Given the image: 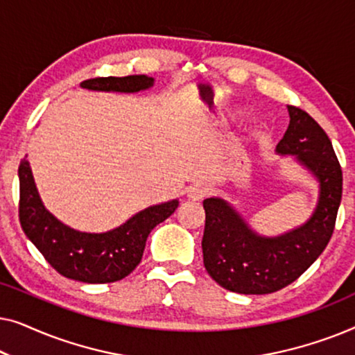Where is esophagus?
<instances>
[{"mask_svg":"<svg viewBox=\"0 0 355 355\" xmlns=\"http://www.w3.org/2000/svg\"><path fill=\"white\" fill-rule=\"evenodd\" d=\"M208 189L205 186H202V184H192V186L187 187V197L191 198V200H202L203 197L207 196Z\"/></svg>","mask_w":355,"mask_h":355,"instance_id":"34e87169","label":"esophagus"}]
</instances>
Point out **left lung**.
I'll return each instance as SVG.
<instances>
[{"label": "left lung", "instance_id": "1", "mask_svg": "<svg viewBox=\"0 0 355 355\" xmlns=\"http://www.w3.org/2000/svg\"><path fill=\"white\" fill-rule=\"evenodd\" d=\"M289 125L276 145L293 155L318 182V202L304 225L279 236H261L221 197L203 200L202 250L208 275L239 294H270L293 283L318 259L331 239L343 196V171L331 140L304 110L288 106Z\"/></svg>", "mask_w": 355, "mask_h": 355}]
</instances>
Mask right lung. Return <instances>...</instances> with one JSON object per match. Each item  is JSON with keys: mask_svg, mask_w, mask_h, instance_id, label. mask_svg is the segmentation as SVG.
Returning a JSON list of instances; mask_svg holds the SVG:
<instances>
[{"mask_svg": "<svg viewBox=\"0 0 355 355\" xmlns=\"http://www.w3.org/2000/svg\"><path fill=\"white\" fill-rule=\"evenodd\" d=\"M148 76L96 77L82 89L137 94L153 87ZM19 220L27 239L40 250L58 273L82 283H114L140 263L150 231L176 211L179 200L144 208L124 225L106 232H82L69 227L46 210L26 158L19 164Z\"/></svg>", "mask_w": 355, "mask_h": 355, "instance_id": "1", "label": "right lung"}]
</instances>
